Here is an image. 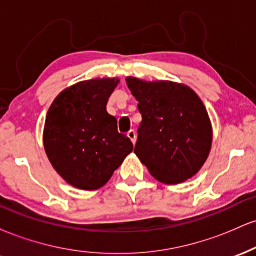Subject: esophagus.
<instances>
[{"label":"esophagus","mask_w":256,"mask_h":256,"mask_svg":"<svg viewBox=\"0 0 256 256\" xmlns=\"http://www.w3.org/2000/svg\"><path fill=\"white\" fill-rule=\"evenodd\" d=\"M128 137L130 138V140H132V143L134 144V142H136V132H134V130H130L128 132Z\"/></svg>","instance_id":"34e87169"}]
</instances>
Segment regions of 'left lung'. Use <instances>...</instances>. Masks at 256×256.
<instances>
[{
	"instance_id": "8db88e82",
	"label": "left lung",
	"mask_w": 256,
	"mask_h": 256,
	"mask_svg": "<svg viewBox=\"0 0 256 256\" xmlns=\"http://www.w3.org/2000/svg\"><path fill=\"white\" fill-rule=\"evenodd\" d=\"M142 122L134 154L150 174L178 184L196 174L210 154L212 126L204 104L186 85L126 79Z\"/></svg>"
}]
</instances>
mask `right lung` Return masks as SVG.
I'll return each mask as SVG.
<instances>
[{
    "label": "right lung",
    "instance_id": "add662e5",
    "mask_svg": "<svg viewBox=\"0 0 256 256\" xmlns=\"http://www.w3.org/2000/svg\"><path fill=\"white\" fill-rule=\"evenodd\" d=\"M118 82H79L61 91L46 113L43 143L49 161L67 183L79 189L104 185L134 149L106 110Z\"/></svg>",
    "mask_w": 256,
    "mask_h": 256
}]
</instances>
